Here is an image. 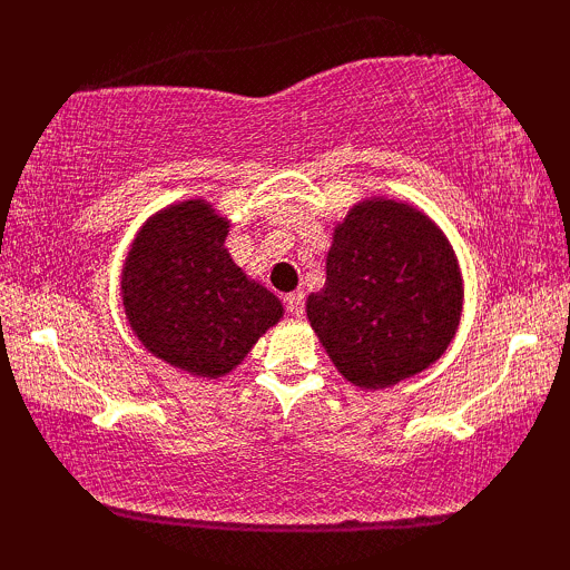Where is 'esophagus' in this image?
<instances>
[{
	"label": "esophagus",
	"instance_id": "1",
	"mask_svg": "<svg viewBox=\"0 0 570 570\" xmlns=\"http://www.w3.org/2000/svg\"><path fill=\"white\" fill-rule=\"evenodd\" d=\"M285 308L291 316H303V293L295 291V293H287L285 295Z\"/></svg>",
	"mask_w": 570,
	"mask_h": 570
}]
</instances>
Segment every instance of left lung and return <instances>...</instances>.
Instances as JSON below:
<instances>
[{"label":"left lung","instance_id":"8db88e82","mask_svg":"<svg viewBox=\"0 0 570 570\" xmlns=\"http://www.w3.org/2000/svg\"><path fill=\"white\" fill-rule=\"evenodd\" d=\"M462 303V269L439 225L410 202L365 197L334 225L306 316L334 368L376 392L446 353Z\"/></svg>","mask_w":570,"mask_h":570}]
</instances>
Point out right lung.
<instances>
[{
  "instance_id": "right-lung-1",
  "label": "right lung",
  "mask_w": 570,
  "mask_h": 570,
  "mask_svg": "<svg viewBox=\"0 0 570 570\" xmlns=\"http://www.w3.org/2000/svg\"><path fill=\"white\" fill-rule=\"evenodd\" d=\"M230 220L207 199L147 217L121 269V306L147 353L197 379H220L283 318L275 293L233 262Z\"/></svg>"
}]
</instances>
